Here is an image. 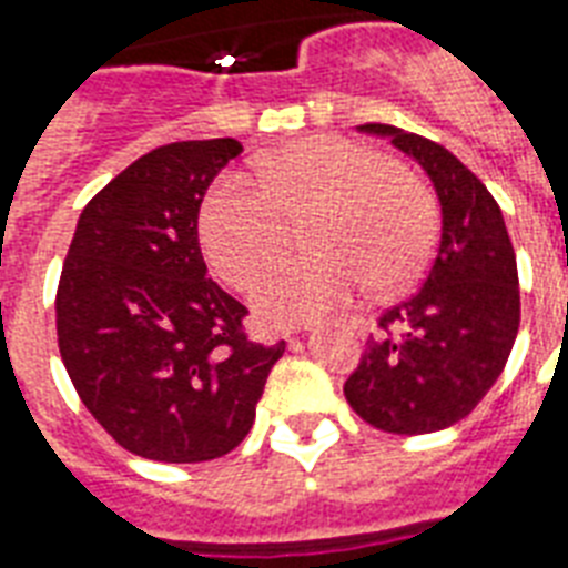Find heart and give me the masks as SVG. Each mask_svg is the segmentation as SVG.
<instances>
[{"label": "heart", "mask_w": 568, "mask_h": 568, "mask_svg": "<svg viewBox=\"0 0 568 568\" xmlns=\"http://www.w3.org/2000/svg\"><path fill=\"white\" fill-rule=\"evenodd\" d=\"M262 194L217 182L203 203L200 239L230 285H247L283 253L288 223L310 217L312 256L258 276L250 303L265 324L288 327L345 306L359 285L377 297L422 276L436 247V203L413 173L374 146L345 138H301L253 164Z\"/></svg>", "instance_id": "1"}]
</instances>
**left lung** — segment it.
I'll use <instances>...</instances> for the list:
<instances>
[{"mask_svg":"<svg viewBox=\"0 0 568 568\" xmlns=\"http://www.w3.org/2000/svg\"><path fill=\"white\" fill-rule=\"evenodd\" d=\"M388 138L433 182L439 247L418 292L379 318L347 404L377 430L415 436L466 418L501 377L519 333V271L504 214L486 185L436 141L386 123L356 126Z\"/></svg>","mask_w":568,"mask_h":568,"instance_id":"8db88e82","label":"left lung"}]
</instances>
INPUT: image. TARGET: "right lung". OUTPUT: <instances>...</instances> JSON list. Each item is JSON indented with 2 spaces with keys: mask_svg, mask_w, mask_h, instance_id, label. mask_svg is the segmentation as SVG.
Segmentation results:
<instances>
[{
  "mask_svg": "<svg viewBox=\"0 0 568 568\" xmlns=\"http://www.w3.org/2000/svg\"><path fill=\"white\" fill-rule=\"evenodd\" d=\"M235 138L141 155L84 205L58 283V347L118 445L155 463L239 448L285 342L253 345L247 310L209 280L196 221Z\"/></svg>",
  "mask_w": 568,
  "mask_h": 568,
  "instance_id": "add662e5",
  "label": "right lung"
}]
</instances>
